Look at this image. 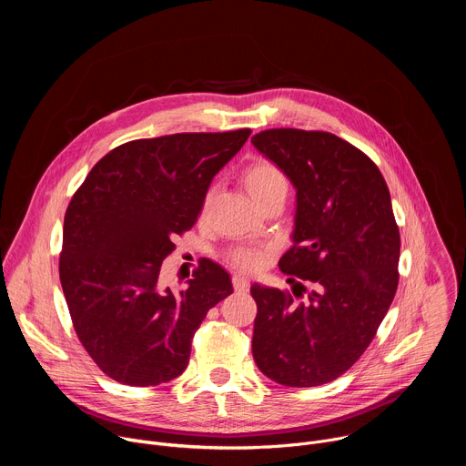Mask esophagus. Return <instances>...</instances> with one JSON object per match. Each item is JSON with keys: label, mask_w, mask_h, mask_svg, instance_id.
Listing matches in <instances>:
<instances>
[{"label": "esophagus", "mask_w": 466, "mask_h": 466, "mask_svg": "<svg viewBox=\"0 0 466 466\" xmlns=\"http://www.w3.org/2000/svg\"><path fill=\"white\" fill-rule=\"evenodd\" d=\"M232 286H234V289L238 293H245L248 289V280L245 277H241V275H234L232 277Z\"/></svg>", "instance_id": "obj_1"}]
</instances>
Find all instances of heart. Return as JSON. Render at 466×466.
Here are the masks:
<instances>
[{"label":"heart","mask_w":466,"mask_h":466,"mask_svg":"<svg viewBox=\"0 0 466 466\" xmlns=\"http://www.w3.org/2000/svg\"><path fill=\"white\" fill-rule=\"evenodd\" d=\"M243 182L248 195L256 201V205H261L265 198H269L277 193L288 191V178L284 171L268 158H258L252 164H248L243 173ZM208 203H210V195L205 197V201L201 205V214L208 210ZM269 254H271L269 247H239V248H232L227 258L236 269L245 273H256L263 268Z\"/></svg>","instance_id":"1"}]
</instances>
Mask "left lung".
<instances>
[{
  "mask_svg": "<svg viewBox=\"0 0 466 466\" xmlns=\"http://www.w3.org/2000/svg\"><path fill=\"white\" fill-rule=\"evenodd\" d=\"M297 187L293 247L279 265L289 291L254 284L252 356L286 387L345 374L367 350L398 288L400 232L378 166L324 130L269 128L250 140ZM299 293H296V288Z\"/></svg>",
  "mask_w": 466,
  "mask_h": 466,
  "instance_id": "1",
  "label": "left lung"
}]
</instances>
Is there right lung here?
I'll list each match as a JSON object with an SVG mask.
<instances>
[{
	"instance_id": "1",
	"label": "right lung",
	"mask_w": 466,
	"mask_h": 466,
	"mask_svg": "<svg viewBox=\"0 0 466 466\" xmlns=\"http://www.w3.org/2000/svg\"><path fill=\"white\" fill-rule=\"evenodd\" d=\"M250 128L127 142L106 153L64 216L58 275L76 334L112 380L149 387L184 372L208 309L230 275L203 258L184 289H160L173 238L189 230L216 173Z\"/></svg>"
}]
</instances>
